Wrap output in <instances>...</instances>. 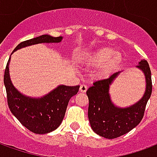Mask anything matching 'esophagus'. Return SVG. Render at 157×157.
<instances>
[{"label":"esophagus","instance_id":"esophagus-1","mask_svg":"<svg viewBox=\"0 0 157 157\" xmlns=\"http://www.w3.org/2000/svg\"><path fill=\"white\" fill-rule=\"evenodd\" d=\"M87 90V86L86 85H81L80 86V92H86Z\"/></svg>","mask_w":157,"mask_h":157}]
</instances>
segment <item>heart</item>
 Returning <instances> with one entry per match:
<instances>
[{
	"instance_id": "heart-1",
	"label": "heart",
	"mask_w": 157,
	"mask_h": 157,
	"mask_svg": "<svg viewBox=\"0 0 157 157\" xmlns=\"http://www.w3.org/2000/svg\"><path fill=\"white\" fill-rule=\"evenodd\" d=\"M121 59L120 54L116 53L114 49L102 48L90 55L87 61L92 66L100 67L98 70L99 75H106L118 67Z\"/></svg>"
}]
</instances>
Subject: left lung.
<instances>
[{
  "mask_svg": "<svg viewBox=\"0 0 157 157\" xmlns=\"http://www.w3.org/2000/svg\"><path fill=\"white\" fill-rule=\"evenodd\" d=\"M137 67L144 72L146 90L137 103L126 109L117 108L109 97V86L119 72L113 73L109 78L95 82L86 91L88 97V118L93 131L107 139H115L129 132L140 123L145 107L152 92L151 69L148 62L142 59Z\"/></svg>",
  "mask_w": 157,
  "mask_h": 157,
  "instance_id": "left-lung-1",
  "label": "left lung"
}]
</instances>
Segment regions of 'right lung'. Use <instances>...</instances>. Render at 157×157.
<instances>
[{
    "label": "right lung",
    "instance_id": "add662e5",
    "mask_svg": "<svg viewBox=\"0 0 157 157\" xmlns=\"http://www.w3.org/2000/svg\"><path fill=\"white\" fill-rule=\"evenodd\" d=\"M62 37L42 35L20 43L18 48L40 43H59ZM9 59L4 72V84L7 104L11 112L29 131L43 135L55 130L61 124L71 97L79 91L80 86H59L41 98H30L21 94L13 86L9 76Z\"/></svg>",
    "mask_w": 157,
    "mask_h": 157
}]
</instances>
